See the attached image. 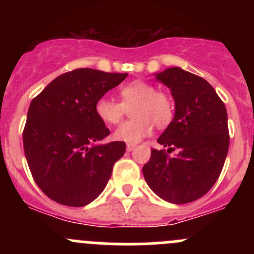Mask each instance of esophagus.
<instances>
[{
	"label": "esophagus",
	"mask_w": 254,
	"mask_h": 254,
	"mask_svg": "<svg viewBox=\"0 0 254 254\" xmlns=\"http://www.w3.org/2000/svg\"><path fill=\"white\" fill-rule=\"evenodd\" d=\"M135 147H136V145H134V143H127V151H129V152H130V151L134 150Z\"/></svg>",
	"instance_id": "esophagus-1"
}]
</instances>
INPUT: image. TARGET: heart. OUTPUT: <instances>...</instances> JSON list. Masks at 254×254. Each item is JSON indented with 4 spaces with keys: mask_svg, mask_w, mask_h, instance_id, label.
<instances>
[{
    "mask_svg": "<svg viewBox=\"0 0 254 254\" xmlns=\"http://www.w3.org/2000/svg\"><path fill=\"white\" fill-rule=\"evenodd\" d=\"M120 103L107 97L96 102L97 117L106 124L117 125L132 108V119L120 125L114 132L119 141L135 143L152 132L153 124L158 129L168 127L175 117V102L166 92L145 81H132L119 89Z\"/></svg>",
    "mask_w": 254,
    "mask_h": 254,
    "instance_id": "1",
    "label": "heart"
}]
</instances>
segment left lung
<instances>
[{"instance_id": "8db88e82", "label": "left lung", "mask_w": 254, "mask_h": 254, "mask_svg": "<svg viewBox=\"0 0 254 254\" xmlns=\"http://www.w3.org/2000/svg\"><path fill=\"white\" fill-rule=\"evenodd\" d=\"M156 78L172 92L176 114L157 140L166 148L151 150L143 177L163 200L191 203L212 188L224 167L230 145L226 107L209 82L181 67Z\"/></svg>"}]
</instances>
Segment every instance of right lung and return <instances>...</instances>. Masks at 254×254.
I'll return each instance as SVG.
<instances>
[{"label": "right lung", "mask_w": 254, "mask_h": 254, "mask_svg": "<svg viewBox=\"0 0 254 254\" xmlns=\"http://www.w3.org/2000/svg\"><path fill=\"white\" fill-rule=\"evenodd\" d=\"M127 73L76 68L60 75L28 109L23 147L43 193L67 206H84L103 191L125 142L94 145L109 135L94 106Z\"/></svg>", "instance_id": "obj_1"}]
</instances>
